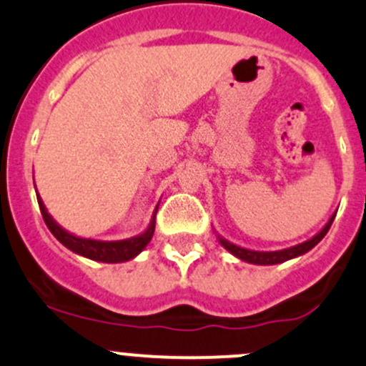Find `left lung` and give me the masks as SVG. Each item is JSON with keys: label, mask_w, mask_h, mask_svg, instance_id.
<instances>
[{"label": "left lung", "mask_w": 366, "mask_h": 366, "mask_svg": "<svg viewBox=\"0 0 366 366\" xmlns=\"http://www.w3.org/2000/svg\"><path fill=\"white\" fill-rule=\"evenodd\" d=\"M337 213L332 214V218L328 219V223L317 232L314 237L307 239L305 242H300V244L297 246H292V247H286V249H277V251H254V249H247V247H241L237 244H234V242L227 241L225 237H222L219 234H216V237H218L219 244L225 247L229 253L234 254L235 258H239V260L242 262H247V263H253V265H277V263H282V262H288L292 260V258H297V257H302V254H305L307 251L312 249L314 246L317 244V242L321 241V239L325 237L326 232L330 230V227H332L333 223V218H335Z\"/></svg>", "instance_id": "1"}]
</instances>
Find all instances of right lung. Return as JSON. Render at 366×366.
Segmentation results:
<instances>
[{"label": "right lung", "instance_id": "right-lung-1", "mask_svg": "<svg viewBox=\"0 0 366 366\" xmlns=\"http://www.w3.org/2000/svg\"><path fill=\"white\" fill-rule=\"evenodd\" d=\"M36 197H38V204H40L43 219H45L46 227H49V230L52 232L54 237H56L61 244L68 247V249H71L73 253L80 254V257L90 258V260L103 262V263H122V262L132 260V258L137 257V254L148 246V242H150L153 237V232H155V214H157V209H159V206H157L155 211H153L152 222L150 225H148V229L131 239H124V241H97V239L78 237V235L71 234V232L62 229L56 219L50 216L49 211H46L45 204H43L40 194H36Z\"/></svg>", "mask_w": 366, "mask_h": 366}]
</instances>
